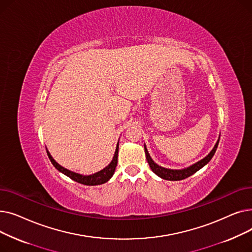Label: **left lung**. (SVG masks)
<instances>
[{"label":"left lung","instance_id":"8db88e82","mask_svg":"<svg viewBox=\"0 0 252 252\" xmlns=\"http://www.w3.org/2000/svg\"><path fill=\"white\" fill-rule=\"evenodd\" d=\"M219 142H220V140H218V142L216 143L213 150H211L208 153V155L203 158V159H201L198 162L192 164L191 166H189L187 168H184V169H169V168L159 166L152 160V158L150 157V155L148 153V150H147V148H146V146H145V145H144V148H145V154H146V159H147L152 171L155 175H157L158 177H160L163 180L181 181V180H184V179H186V178L192 176L193 174L196 173V171H198L200 168H202L204 165H206L210 161V159L213 158V156L215 155V153L217 151Z\"/></svg>","mask_w":252,"mask_h":252}]
</instances>
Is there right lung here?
Returning a JSON list of instances; mask_svg holds the SVG:
<instances>
[{
	"instance_id": "1",
	"label": "right lung",
	"mask_w": 252,
	"mask_h": 252,
	"mask_svg": "<svg viewBox=\"0 0 252 252\" xmlns=\"http://www.w3.org/2000/svg\"><path fill=\"white\" fill-rule=\"evenodd\" d=\"M47 153H48V156H49V159L51 160L52 164L54 165L60 173L64 174L65 176H67L68 178H70L71 180L79 183V184H83V185H87V186H96V185H101V184H104L106 182H108L111 177L113 176L114 174V170H115V167L117 165V155H118V143H117V146H116V149H115V153H114V156L112 158L111 162L106 166L105 168L101 169L100 171H98V173H95L93 175H90V176H83L81 174H77V173H74V171H71L67 168H65L63 166H61L59 163H57L54 158L52 157V155L50 154V152L47 150Z\"/></svg>"
}]
</instances>
